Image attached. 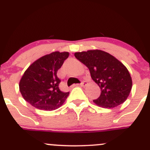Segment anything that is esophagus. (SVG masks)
I'll return each mask as SVG.
<instances>
[{"mask_svg": "<svg viewBox=\"0 0 150 150\" xmlns=\"http://www.w3.org/2000/svg\"><path fill=\"white\" fill-rule=\"evenodd\" d=\"M86 83H87V82H86V81H82L81 83H80V86H86Z\"/></svg>", "mask_w": 150, "mask_h": 150, "instance_id": "34e87169", "label": "esophagus"}]
</instances>
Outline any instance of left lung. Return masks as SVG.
Returning <instances> with one entry per match:
<instances>
[{
	"label": "left lung",
	"mask_w": 150,
	"mask_h": 150,
	"mask_svg": "<svg viewBox=\"0 0 150 150\" xmlns=\"http://www.w3.org/2000/svg\"><path fill=\"white\" fill-rule=\"evenodd\" d=\"M75 57L89 69L92 79L100 88L93 102L103 108H113L128 98L132 80L127 67L116 58L101 50L75 52Z\"/></svg>",
	"instance_id": "left-lung-1"
}]
</instances>
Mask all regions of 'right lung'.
I'll use <instances>...</instances> for the list:
<instances>
[{"label":"right lung","mask_w":150,"mask_h":150,"mask_svg":"<svg viewBox=\"0 0 150 150\" xmlns=\"http://www.w3.org/2000/svg\"><path fill=\"white\" fill-rule=\"evenodd\" d=\"M67 52H54L42 57L25 71L19 90L25 100L38 109L52 111L60 107L70 93L59 88L57 70L68 57Z\"/></svg>","instance_id":"obj_1"}]
</instances>
